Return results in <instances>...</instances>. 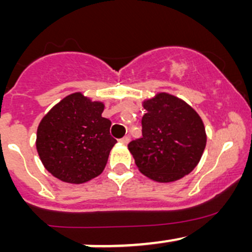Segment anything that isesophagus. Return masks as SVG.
<instances>
[{"label":"esophagus","mask_w":252,"mask_h":252,"mask_svg":"<svg viewBox=\"0 0 252 252\" xmlns=\"http://www.w3.org/2000/svg\"><path fill=\"white\" fill-rule=\"evenodd\" d=\"M129 140H130V135H126V136H124V138L119 139V142H122V144L126 145L129 142Z\"/></svg>","instance_id":"esophagus-1"}]
</instances>
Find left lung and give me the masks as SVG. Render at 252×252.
<instances>
[{
    "mask_svg": "<svg viewBox=\"0 0 252 252\" xmlns=\"http://www.w3.org/2000/svg\"><path fill=\"white\" fill-rule=\"evenodd\" d=\"M142 138L128 144L142 174L168 183L189 174L206 146L201 118L187 102L169 94H158L145 102Z\"/></svg>",
    "mask_w": 252,
    "mask_h": 252,
    "instance_id": "8db88e82",
    "label": "left lung"
}]
</instances>
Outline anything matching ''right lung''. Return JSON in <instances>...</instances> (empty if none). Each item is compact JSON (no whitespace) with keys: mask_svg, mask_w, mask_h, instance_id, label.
Instances as JSON below:
<instances>
[{"mask_svg":"<svg viewBox=\"0 0 252 252\" xmlns=\"http://www.w3.org/2000/svg\"><path fill=\"white\" fill-rule=\"evenodd\" d=\"M105 106L80 93L63 98L40 122L36 149L45 168L62 182L80 184L102 173L117 140Z\"/></svg>","mask_w":252,"mask_h":252,"instance_id":"obj_1","label":"right lung"}]
</instances>
